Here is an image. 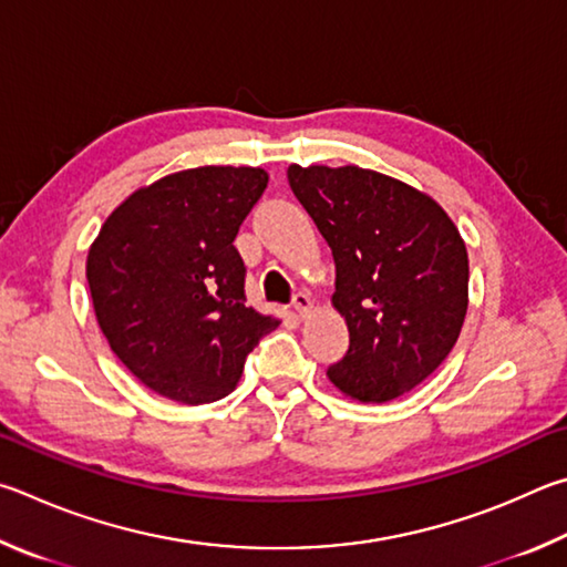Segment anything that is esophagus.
<instances>
[{
  "label": "esophagus",
  "instance_id": "1",
  "mask_svg": "<svg viewBox=\"0 0 567 567\" xmlns=\"http://www.w3.org/2000/svg\"><path fill=\"white\" fill-rule=\"evenodd\" d=\"M291 306H293V309H296V313L301 316V319H306V316H309V311L313 309V303H311V296H309V293H303V291H299V293L293 296Z\"/></svg>",
  "mask_w": 567,
  "mask_h": 567
}]
</instances>
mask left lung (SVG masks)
<instances>
[{"label": "left lung", "instance_id": "left-lung-1", "mask_svg": "<svg viewBox=\"0 0 567 567\" xmlns=\"http://www.w3.org/2000/svg\"><path fill=\"white\" fill-rule=\"evenodd\" d=\"M289 186L336 264L349 351L331 383L361 403L413 391L445 361L468 311V251L419 188L361 166H289Z\"/></svg>", "mask_w": 567, "mask_h": 567}]
</instances>
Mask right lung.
Returning a JSON list of instances; mask_svg holds the SVG:
<instances>
[{"label":"right lung","mask_w":567,"mask_h":567,"mask_svg":"<svg viewBox=\"0 0 567 567\" xmlns=\"http://www.w3.org/2000/svg\"><path fill=\"white\" fill-rule=\"evenodd\" d=\"M268 184L264 168L198 166L118 204L86 256L99 329L128 371L168 401L236 389L278 319L246 306L234 238Z\"/></svg>","instance_id":"obj_1"}]
</instances>
